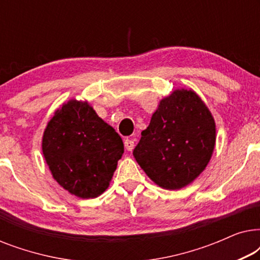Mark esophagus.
Listing matches in <instances>:
<instances>
[{"mask_svg": "<svg viewBox=\"0 0 260 260\" xmlns=\"http://www.w3.org/2000/svg\"><path fill=\"white\" fill-rule=\"evenodd\" d=\"M124 147H125L127 151H131L135 147V142L130 140V138H126V140H124Z\"/></svg>", "mask_w": 260, "mask_h": 260, "instance_id": "esophagus-1", "label": "esophagus"}]
</instances>
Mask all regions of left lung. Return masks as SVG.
<instances>
[{
  "instance_id": "obj_1",
  "label": "left lung",
  "mask_w": 260,
  "mask_h": 260,
  "mask_svg": "<svg viewBox=\"0 0 260 260\" xmlns=\"http://www.w3.org/2000/svg\"><path fill=\"white\" fill-rule=\"evenodd\" d=\"M215 140V122L207 105L191 88H176L159 101L134 156L152 182L176 190L206 169Z\"/></svg>"
}]
</instances>
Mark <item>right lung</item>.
<instances>
[{
	"mask_svg": "<svg viewBox=\"0 0 260 260\" xmlns=\"http://www.w3.org/2000/svg\"><path fill=\"white\" fill-rule=\"evenodd\" d=\"M123 152L122 138L87 101L63 103L42 136V154L53 179L81 199H94L108 189Z\"/></svg>",
	"mask_w": 260,
	"mask_h": 260,
	"instance_id": "obj_1",
	"label": "right lung"
}]
</instances>
